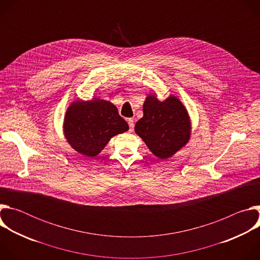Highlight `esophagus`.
Listing matches in <instances>:
<instances>
[{
    "label": "esophagus",
    "instance_id": "obj_1",
    "mask_svg": "<svg viewBox=\"0 0 260 260\" xmlns=\"http://www.w3.org/2000/svg\"><path fill=\"white\" fill-rule=\"evenodd\" d=\"M127 123H128V125H129V131L132 132V131L134 129V126H135V122H134V119L129 118V119L127 120Z\"/></svg>",
    "mask_w": 260,
    "mask_h": 260
}]
</instances>
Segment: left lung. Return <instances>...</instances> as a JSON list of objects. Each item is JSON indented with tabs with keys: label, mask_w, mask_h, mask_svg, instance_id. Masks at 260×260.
I'll list each match as a JSON object with an SVG mask.
<instances>
[{
	"label": "left lung",
	"mask_w": 260,
	"mask_h": 260,
	"mask_svg": "<svg viewBox=\"0 0 260 260\" xmlns=\"http://www.w3.org/2000/svg\"><path fill=\"white\" fill-rule=\"evenodd\" d=\"M143 113L135 125V132L158 158L171 157L189 141V115L178 98L170 95L160 102L155 95H148Z\"/></svg>",
	"instance_id": "1"
}]
</instances>
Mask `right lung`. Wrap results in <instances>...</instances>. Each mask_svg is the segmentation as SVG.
<instances>
[{
    "label": "right lung",
    "mask_w": 260,
    "mask_h": 260,
    "mask_svg": "<svg viewBox=\"0 0 260 260\" xmlns=\"http://www.w3.org/2000/svg\"><path fill=\"white\" fill-rule=\"evenodd\" d=\"M128 131V124L108 101H75L67 110L63 133L68 143L77 152L93 157L110 139Z\"/></svg>",
    "instance_id": "1"
}]
</instances>
